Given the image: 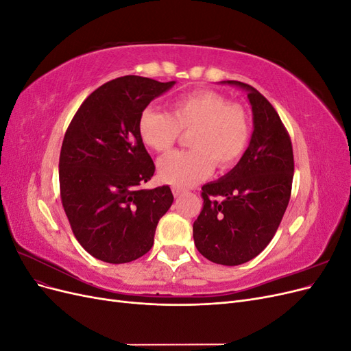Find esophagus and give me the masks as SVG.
I'll return each instance as SVG.
<instances>
[{"mask_svg": "<svg viewBox=\"0 0 351 351\" xmlns=\"http://www.w3.org/2000/svg\"><path fill=\"white\" fill-rule=\"evenodd\" d=\"M173 193H174L176 197H182V196H184L187 193V190L180 189V187H173Z\"/></svg>", "mask_w": 351, "mask_h": 351, "instance_id": "1", "label": "esophagus"}]
</instances>
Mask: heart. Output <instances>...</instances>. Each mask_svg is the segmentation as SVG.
I'll use <instances>...</instances> for the list:
<instances>
[{"mask_svg":"<svg viewBox=\"0 0 351 351\" xmlns=\"http://www.w3.org/2000/svg\"><path fill=\"white\" fill-rule=\"evenodd\" d=\"M137 130L155 152H168L190 132L192 149L177 151L159 161V174L177 187L205 178L212 168L227 169L243 156L250 141V119L241 105L214 90H196L176 99L171 114L155 108L142 111Z\"/></svg>","mask_w":351,"mask_h":351,"instance_id":"1","label":"heart"}]
</instances>
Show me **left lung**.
<instances>
[{
	"instance_id": "8db88e82",
	"label": "left lung",
	"mask_w": 351,
	"mask_h": 351,
	"mask_svg": "<svg viewBox=\"0 0 351 351\" xmlns=\"http://www.w3.org/2000/svg\"><path fill=\"white\" fill-rule=\"evenodd\" d=\"M253 134L239 164L217 182L202 187L200 214L193 224L197 250L214 263L236 267L268 246L289 206L294 174L290 134L278 112L247 83Z\"/></svg>"
}]
</instances>
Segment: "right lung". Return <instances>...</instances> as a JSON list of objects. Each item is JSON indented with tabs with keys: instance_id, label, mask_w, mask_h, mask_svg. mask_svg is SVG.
<instances>
[{
	"instance_id": "obj_1",
	"label": "right lung",
	"mask_w": 351,
	"mask_h": 351,
	"mask_svg": "<svg viewBox=\"0 0 351 351\" xmlns=\"http://www.w3.org/2000/svg\"><path fill=\"white\" fill-rule=\"evenodd\" d=\"M176 82L123 76L104 83L74 114L60 152V195L74 237L93 258L127 263L151 250L171 206L168 186L142 189L155 164L137 124Z\"/></svg>"
}]
</instances>
